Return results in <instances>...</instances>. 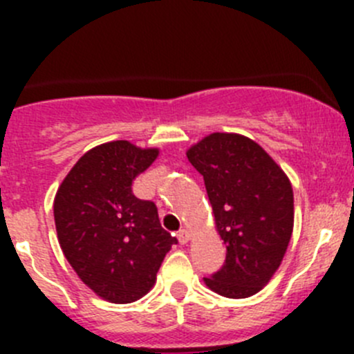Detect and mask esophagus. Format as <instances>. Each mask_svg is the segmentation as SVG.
Masks as SVG:
<instances>
[{"mask_svg": "<svg viewBox=\"0 0 354 354\" xmlns=\"http://www.w3.org/2000/svg\"><path fill=\"white\" fill-rule=\"evenodd\" d=\"M178 241H180L181 245H187L188 243V240H190V233H188L187 230H180L178 231Z\"/></svg>", "mask_w": 354, "mask_h": 354, "instance_id": "esophagus-1", "label": "esophagus"}]
</instances>
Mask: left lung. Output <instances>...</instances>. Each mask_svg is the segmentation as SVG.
Here are the masks:
<instances>
[{"mask_svg":"<svg viewBox=\"0 0 354 354\" xmlns=\"http://www.w3.org/2000/svg\"><path fill=\"white\" fill-rule=\"evenodd\" d=\"M203 176L226 262L203 277L226 298H248L269 283L292 233V188L284 171L243 135L212 133L187 152Z\"/></svg>","mask_w":354,"mask_h":354,"instance_id":"1","label":"left lung"}]
</instances>
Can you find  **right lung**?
Listing matches in <instances>:
<instances>
[{
  "mask_svg": "<svg viewBox=\"0 0 354 354\" xmlns=\"http://www.w3.org/2000/svg\"><path fill=\"white\" fill-rule=\"evenodd\" d=\"M157 157L127 140L109 142L78 159L55 198L63 253L92 291L113 303L142 298L171 245L157 207L131 192L135 176Z\"/></svg>",
  "mask_w": 354,
  "mask_h": 354,
  "instance_id": "add662e5",
  "label": "right lung"
}]
</instances>
